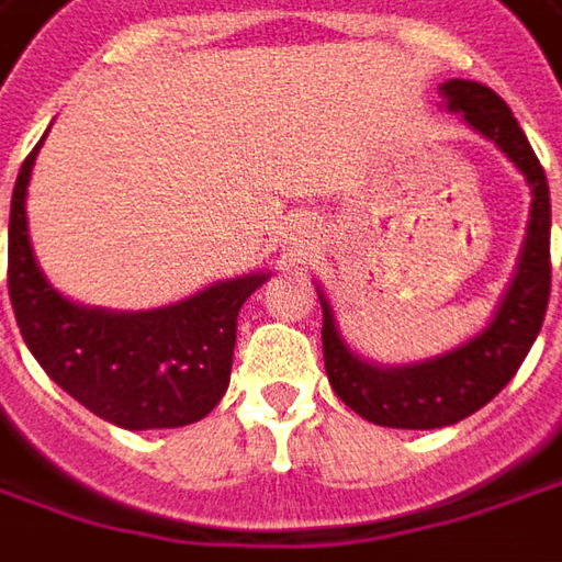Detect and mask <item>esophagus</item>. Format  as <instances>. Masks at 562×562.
Returning <instances> with one entry per match:
<instances>
[{
  "label": "esophagus",
  "instance_id": "34e87169",
  "mask_svg": "<svg viewBox=\"0 0 562 562\" xmlns=\"http://www.w3.org/2000/svg\"><path fill=\"white\" fill-rule=\"evenodd\" d=\"M297 243H301V239H297Z\"/></svg>",
  "mask_w": 562,
  "mask_h": 562
}]
</instances>
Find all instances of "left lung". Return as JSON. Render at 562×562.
<instances>
[{
	"instance_id": "obj_1",
	"label": "left lung",
	"mask_w": 562,
	"mask_h": 562,
	"mask_svg": "<svg viewBox=\"0 0 562 562\" xmlns=\"http://www.w3.org/2000/svg\"><path fill=\"white\" fill-rule=\"evenodd\" d=\"M440 94L452 113L476 135L490 137L522 171L532 190V209L517 273L490 326L434 360L412 366H375L362 360L341 338L326 295L316 292L323 304V360L331 391L366 422L403 430L456 425L483 409L517 375L541 331L551 295V193L520 122L495 91L471 79H449L440 86Z\"/></svg>"
}]
</instances>
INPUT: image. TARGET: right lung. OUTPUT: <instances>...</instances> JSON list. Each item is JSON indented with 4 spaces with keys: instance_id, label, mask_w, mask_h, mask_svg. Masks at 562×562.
<instances>
[{
    "instance_id": "1",
    "label": "right lung",
    "mask_w": 562,
    "mask_h": 562,
    "mask_svg": "<svg viewBox=\"0 0 562 562\" xmlns=\"http://www.w3.org/2000/svg\"><path fill=\"white\" fill-rule=\"evenodd\" d=\"M42 140L21 166L9 221V295L30 353L57 387L110 425L156 430L200 422L231 384L239 307L270 273L215 282L156 311L72 304L45 280L26 231V187Z\"/></svg>"
}]
</instances>
